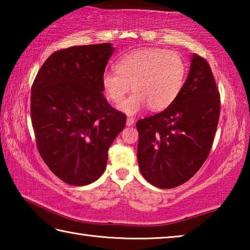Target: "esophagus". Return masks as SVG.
I'll list each match as a JSON object with an SVG mask.
<instances>
[{
  "label": "esophagus",
  "mask_w": 250,
  "mask_h": 250,
  "mask_svg": "<svg viewBox=\"0 0 250 250\" xmlns=\"http://www.w3.org/2000/svg\"><path fill=\"white\" fill-rule=\"evenodd\" d=\"M134 124V118L128 117L126 118V125H132Z\"/></svg>",
  "instance_id": "esophagus-1"
}]
</instances>
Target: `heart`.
<instances>
[{
    "label": "heart",
    "instance_id": "heart-1",
    "mask_svg": "<svg viewBox=\"0 0 250 250\" xmlns=\"http://www.w3.org/2000/svg\"><path fill=\"white\" fill-rule=\"evenodd\" d=\"M186 77L184 59L172 50L145 48L122 56L116 70L103 75L105 96L119 104L132 84L133 94L119 105L126 115H134L146 108L161 111L179 96Z\"/></svg>",
    "mask_w": 250,
    "mask_h": 250
}]
</instances>
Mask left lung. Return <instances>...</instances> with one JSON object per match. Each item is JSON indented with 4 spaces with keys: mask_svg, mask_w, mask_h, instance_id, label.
Here are the masks:
<instances>
[{
    "mask_svg": "<svg viewBox=\"0 0 250 250\" xmlns=\"http://www.w3.org/2000/svg\"><path fill=\"white\" fill-rule=\"evenodd\" d=\"M221 96L213 73L193 54L188 78L167 109L137 122L138 163L152 185L173 188L200 170L216 133Z\"/></svg>",
    "mask_w": 250,
    "mask_h": 250,
    "instance_id": "8db88e82",
    "label": "left lung"
}]
</instances>
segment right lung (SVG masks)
I'll return each instance as SVG.
<instances>
[{"mask_svg":"<svg viewBox=\"0 0 250 250\" xmlns=\"http://www.w3.org/2000/svg\"><path fill=\"white\" fill-rule=\"evenodd\" d=\"M115 48L96 44L57 50L46 59L32 86L31 117L46 166L69 185L103 175L108 150L126 116L104 96L103 75Z\"/></svg>","mask_w":250,"mask_h":250,"instance_id":"1","label":"right lung"}]
</instances>
